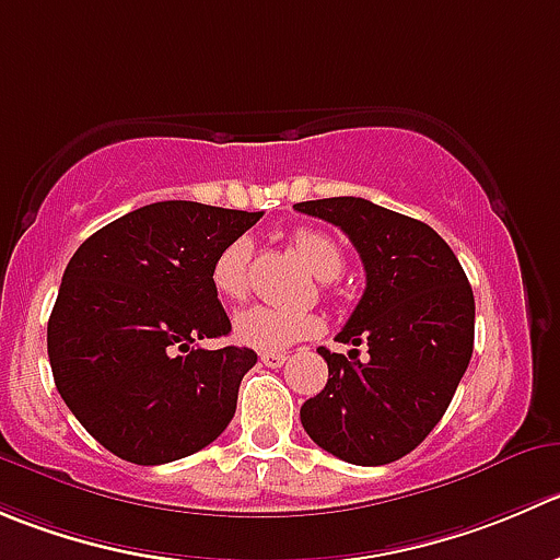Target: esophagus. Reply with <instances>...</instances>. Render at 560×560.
<instances>
[{
  "instance_id": "obj_1",
  "label": "esophagus",
  "mask_w": 560,
  "mask_h": 560,
  "mask_svg": "<svg viewBox=\"0 0 560 560\" xmlns=\"http://www.w3.org/2000/svg\"><path fill=\"white\" fill-rule=\"evenodd\" d=\"M259 361L270 369H279L287 361V352H259Z\"/></svg>"
}]
</instances>
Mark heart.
I'll list each match as a JSON object with an SVG mask.
<instances>
[{"label":"heart","instance_id":"1","mask_svg":"<svg viewBox=\"0 0 560 560\" xmlns=\"http://www.w3.org/2000/svg\"><path fill=\"white\" fill-rule=\"evenodd\" d=\"M292 248L308 265V270L325 281L336 279L341 273V268H345V254H341L339 243L319 230H298L292 235ZM252 254V241L248 237H237V241L226 243L219 252V257L213 259L210 284H213V290L224 301H241V298H246ZM319 328H323V323H319L317 314L290 312V308L265 306V303L241 308L235 314V319H232L235 339L241 345L262 352L284 350V347L295 345V341L319 334Z\"/></svg>","mask_w":560,"mask_h":560}]
</instances>
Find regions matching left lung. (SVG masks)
I'll return each mask as SVG.
<instances>
[{
	"instance_id": "8db88e82",
	"label": "left lung",
	"mask_w": 560,
	"mask_h": 560,
	"mask_svg": "<svg viewBox=\"0 0 560 560\" xmlns=\"http://www.w3.org/2000/svg\"><path fill=\"white\" fill-rule=\"evenodd\" d=\"M295 210L339 226L361 254L366 290L336 339L369 352L358 361V350L347 358L319 347L328 383L303 401L301 424L345 463H396L435 430L474 355L468 276L432 226L369 199Z\"/></svg>"
}]
</instances>
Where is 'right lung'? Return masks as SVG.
I'll list each match as a JSON object with an SVG mask.
<instances>
[{"label":"right lung","mask_w":560,"mask_h":560,"mask_svg":"<svg viewBox=\"0 0 560 560\" xmlns=\"http://www.w3.org/2000/svg\"><path fill=\"white\" fill-rule=\"evenodd\" d=\"M259 219L183 199L144 205L70 257L48 317V361L70 412L119 459L175 463L235 416L257 352L197 341L232 330L210 268Z\"/></svg>","instance_id":"add662e5"}]
</instances>
